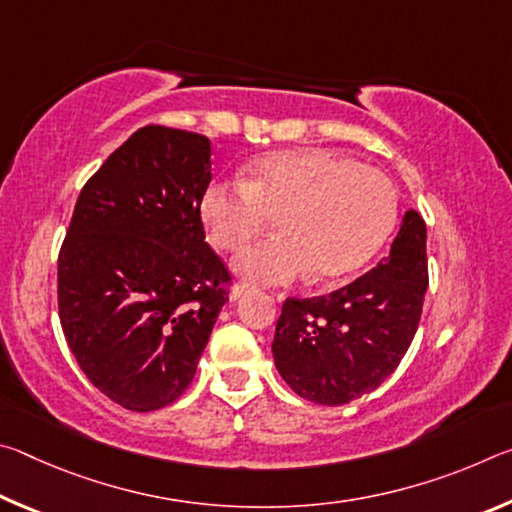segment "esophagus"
<instances>
[{"instance_id":"esophagus-1","label":"esophagus","mask_w":512,"mask_h":512,"mask_svg":"<svg viewBox=\"0 0 512 512\" xmlns=\"http://www.w3.org/2000/svg\"><path fill=\"white\" fill-rule=\"evenodd\" d=\"M250 291V284H246V282H237L235 287H232V291H230V298L232 300H239L241 296H244V293H248Z\"/></svg>"}]
</instances>
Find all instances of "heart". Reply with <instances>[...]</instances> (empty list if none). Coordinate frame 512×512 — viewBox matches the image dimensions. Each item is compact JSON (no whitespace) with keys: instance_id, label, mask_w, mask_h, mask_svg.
Returning <instances> with one entry per match:
<instances>
[{"instance_id":"b5f03b06","label":"heart","mask_w":512,"mask_h":512,"mask_svg":"<svg viewBox=\"0 0 512 512\" xmlns=\"http://www.w3.org/2000/svg\"><path fill=\"white\" fill-rule=\"evenodd\" d=\"M212 244L239 250L271 228L280 235L241 250L235 271L257 284L311 273L339 280L366 266L391 237L397 189L384 171L320 149L275 151L244 180H216L201 198Z\"/></svg>"}]
</instances>
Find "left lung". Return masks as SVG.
<instances>
[{
  "label": "left lung",
  "mask_w": 512,
  "mask_h": 512,
  "mask_svg": "<svg viewBox=\"0 0 512 512\" xmlns=\"http://www.w3.org/2000/svg\"><path fill=\"white\" fill-rule=\"evenodd\" d=\"M427 284V225L409 210L391 253L366 275L329 296L284 300L271 348L277 372L323 406L372 393L409 350Z\"/></svg>",
  "instance_id": "8db88e82"
}]
</instances>
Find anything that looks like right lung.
Listing matches in <instances>:
<instances>
[{"mask_svg": "<svg viewBox=\"0 0 512 512\" xmlns=\"http://www.w3.org/2000/svg\"><path fill=\"white\" fill-rule=\"evenodd\" d=\"M210 140L144 126L85 183L58 253V316L76 363L128 411L192 384L232 275L205 244Z\"/></svg>", "mask_w": 512, "mask_h": 512, "instance_id": "right-lung-1", "label": "right lung"}]
</instances>
